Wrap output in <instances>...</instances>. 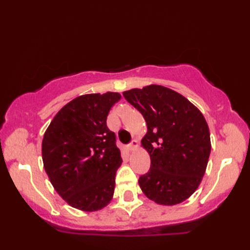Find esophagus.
<instances>
[{"label":"esophagus","instance_id":"obj_1","mask_svg":"<svg viewBox=\"0 0 250 250\" xmlns=\"http://www.w3.org/2000/svg\"><path fill=\"white\" fill-rule=\"evenodd\" d=\"M129 150H131V151H134L137 147H139V143H137V141L136 140H133L132 141L130 144H129Z\"/></svg>","mask_w":250,"mask_h":250}]
</instances>
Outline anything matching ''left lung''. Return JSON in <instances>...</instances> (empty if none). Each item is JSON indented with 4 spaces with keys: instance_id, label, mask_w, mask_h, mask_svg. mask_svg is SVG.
I'll return each instance as SVG.
<instances>
[{
    "instance_id": "1",
    "label": "left lung",
    "mask_w": 250,
    "mask_h": 250,
    "mask_svg": "<svg viewBox=\"0 0 250 250\" xmlns=\"http://www.w3.org/2000/svg\"><path fill=\"white\" fill-rule=\"evenodd\" d=\"M144 117L147 133L142 146L150 156V168L139 179L148 199L175 205L198 189L210 153L207 122L198 107L182 94L159 84L124 92Z\"/></svg>"
}]
</instances>
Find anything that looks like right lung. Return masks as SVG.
I'll use <instances>...</instances> for the list:
<instances>
[{"label": "right lung", "instance_id": "add662e5", "mask_svg": "<svg viewBox=\"0 0 250 250\" xmlns=\"http://www.w3.org/2000/svg\"><path fill=\"white\" fill-rule=\"evenodd\" d=\"M120 98L118 92L77 97L58 111L44 134L45 171L61 198L77 209H102L113 199L122 159L106 119Z\"/></svg>", "mask_w": 250, "mask_h": 250}]
</instances>
